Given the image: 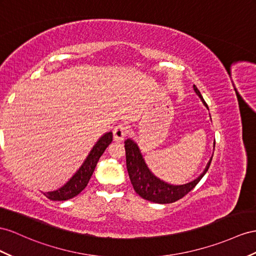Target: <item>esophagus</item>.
Listing matches in <instances>:
<instances>
[{
	"label": "esophagus",
	"mask_w": 256,
	"mask_h": 256,
	"mask_svg": "<svg viewBox=\"0 0 256 256\" xmlns=\"http://www.w3.org/2000/svg\"><path fill=\"white\" fill-rule=\"evenodd\" d=\"M128 126L120 124L114 128V140L116 142H122L128 134Z\"/></svg>",
	"instance_id": "obj_1"
}]
</instances>
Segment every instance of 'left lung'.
Instances as JSON below:
<instances>
[{
    "label": "left lung",
    "instance_id": "obj_1",
    "mask_svg": "<svg viewBox=\"0 0 256 256\" xmlns=\"http://www.w3.org/2000/svg\"><path fill=\"white\" fill-rule=\"evenodd\" d=\"M194 90L196 94L198 95L204 106L208 108V104L203 100V97L199 90L196 88V85H194ZM124 147H126V168L130 182L134 187V190L136 194H138L142 199H146L148 201H152L154 203H161V204H166V203H172L182 199V196H186L189 192L192 190L198 184L200 180L208 172L212 161V156L210 161L208 162L206 168L204 171L196 180L192 182H189L184 185H171L168 182L161 180L152 174V172L148 168L147 164L144 160L142 156L140 154V150L137 146V144L128 138L124 142Z\"/></svg>",
    "mask_w": 256,
    "mask_h": 256
}]
</instances>
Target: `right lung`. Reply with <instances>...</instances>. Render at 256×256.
<instances>
[{
  "label": "right lung",
  "instance_id": "add662e5",
  "mask_svg": "<svg viewBox=\"0 0 256 256\" xmlns=\"http://www.w3.org/2000/svg\"><path fill=\"white\" fill-rule=\"evenodd\" d=\"M111 142H112V133L108 132L104 134L95 144L88 158L85 159L76 173L62 187L54 192H43L44 196L53 201H64L74 198V196L80 194L88 184V180L94 172L98 160H100L102 154L110 145Z\"/></svg>",
  "mask_w": 256,
  "mask_h": 256
}]
</instances>
